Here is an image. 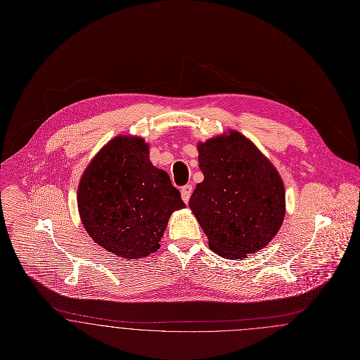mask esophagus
Here are the masks:
<instances>
[{
  "label": "esophagus",
  "instance_id": "34e87169",
  "mask_svg": "<svg viewBox=\"0 0 360 360\" xmlns=\"http://www.w3.org/2000/svg\"><path fill=\"white\" fill-rule=\"evenodd\" d=\"M192 192H193L192 185H185V186H182V189H181V196H182V200H184L186 204H188V201L191 199Z\"/></svg>",
  "mask_w": 360,
  "mask_h": 360
}]
</instances>
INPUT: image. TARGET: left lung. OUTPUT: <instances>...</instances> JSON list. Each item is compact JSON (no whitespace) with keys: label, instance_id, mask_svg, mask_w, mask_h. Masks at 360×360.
<instances>
[{"label":"left lung","instance_id":"obj_1","mask_svg":"<svg viewBox=\"0 0 360 360\" xmlns=\"http://www.w3.org/2000/svg\"><path fill=\"white\" fill-rule=\"evenodd\" d=\"M204 181L189 200L210 248L224 258H247L279 232L285 212L276 168L241 134L199 143Z\"/></svg>","mask_w":360,"mask_h":360}]
</instances>
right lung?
Returning a JSON list of instances; mask_svg holds the SVG:
<instances>
[{
  "label": "right lung",
  "instance_id": "obj_1",
  "mask_svg": "<svg viewBox=\"0 0 360 360\" xmlns=\"http://www.w3.org/2000/svg\"><path fill=\"white\" fill-rule=\"evenodd\" d=\"M184 207L179 191L150 162L149 146L141 138L110 141L86 167L79 186L88 235L128 259L158 251L169 215Z\"/></svg>",
  "mask_w": 360,
  "mask_h": 360
}]
</instances>
